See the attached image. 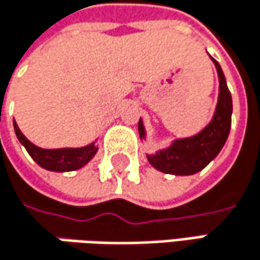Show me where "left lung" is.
I'll return each mask as SVG.
<instances>
[{"instance_id": "obj_1", "label": "left lung", "mask_w": 260, "mask_h": 260, "mask_svg": "<svg viewBox=\"0 0 260 260\" xmlns=\"http://www.w3.org/2000/svg\"><path fill=\"white\" fill-rule=\"evenodd\" d=\"M211 57V55H209ZM218 75V99L211 122L196 135L176 138L170 146L158 149L155 153H147L150 166L162 173L175 176H189L203 170L223 149L232 123V96L228 88L226 77L221 66L212 58ZM141 141L146 140V128L143 120L138 122Z\"/></svg>"}]
</instances>
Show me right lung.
<instances>
[{
    "mask_svg": "<svg viewBox=\"0 0 260 260\" xmlns=\"http://www.w3.org/2000/svg\"><path fill=\"white\" fill-rule=\"evenodd\" d=\"M15 134L19 140V143L26 149L29 156L45 170L49 172H74L84 167L88 161L93 159V156L98 152L96 140L87 146L82 147H63V149H42L36 144H32L25 135L21 132L16 122H13Z\"/></svg>",
    "mask_w": 260,
    "mask_h": 260,
    "instance_id": "1",
    "label": "right lung"
}]
</instances>
